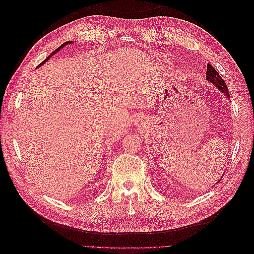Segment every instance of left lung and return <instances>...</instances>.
<instances>
[{"label": "left lung", "mask_w": 254, "mask_h": 254, "mask_svg": "<svg viewBox=\"0 0 254 254\" xmlns=\"http://www.w3.org/2000/svg\"><path fill=\"white\" fill-rule=\"evenodd\" d=\"M206 79L209 80L210 82L214 83L215 86H216V87L222 92V93L226 94V96H227L228 98L230 97L229 89H228V87H227V84H226L225 80L220 77L218 72H217L216 70H215V68H214L210 64H207V65H206ZM218 182H219V181H218Z\"/></svg>", "instance_id": "obj_1"}]
</instances>
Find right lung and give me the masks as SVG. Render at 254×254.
<instances>
[{
  "instance_id": "add662e5",
  "label": "right lung",
  "mask_w": 254,
  "mask_h": 254,
  "mask_svg": "<svg viewBox=\"0 0 254 254\" xmlns=\"http://www.w3.org/2000/svg\"><path fill=\"white\" fill-rule=\"evenodd\" d=\"M70 43H72V41H67V42H64V44H61V45H60V47H59V48H58V49H56V50H55V51H54V52H53V53H52V54H51V55H50V56H49V57H48V58H47V59H45V60H44V61H43V63H42V64H39V65H38V66H40V65H42V64H44V63H45V61H47V60H49V59H50V58H51V57H52V56H53V55H54V54H56V53H57V52H59V51H60V49H61V48H64V45H65V44H70Z\"/></svg>"
}]
</instances>
